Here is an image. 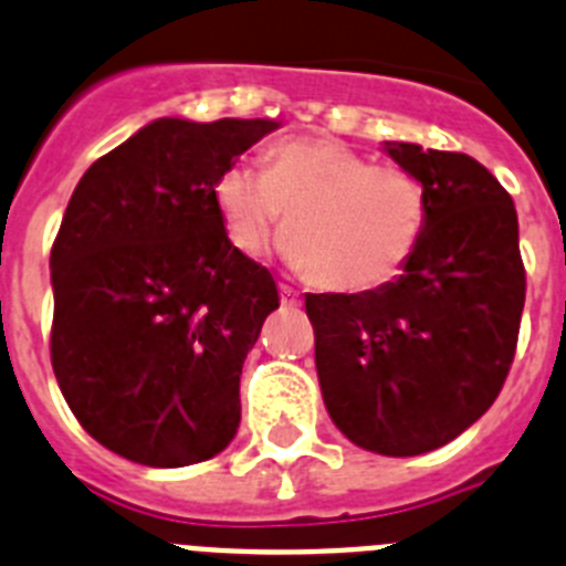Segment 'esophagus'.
Here are the masks:
<instances>
[{
    "label": "esophagus",
    "mask_w": 566,
    "mask_h": 566,
    "mask_svg": "<svg viewBox=\"0 0 566 566\" xmlns=\"http://www.w3.org/2000/svg\"><path fill=\"white\" fill-rule=\"evenodd\" d=\"M279 293H282L284 307H302V296H298V290H293L290 284H282V287H279Z\"/></svg>",
    "instance_id": "obj_1"
}]
</instances>
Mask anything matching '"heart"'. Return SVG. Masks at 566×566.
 <instances>
[{
  "label": "heart",
  "mask_w": 566,
  "mask_h": 566,
  "mask_svg": "<svg viewBox=\"0 0 566 566\" xmlns=\"http://www.w3.org/2000/svg\"><path fill=\"white\" fill-rule=\"evenodd\" d=\"M213 201L230 244L244 255L262 253L290 213L284 259L336 293H373L396 282L430 222L419 176L373 165L324 136L276 142L268 170L253 159L230 161L216 176Z\"/></svg>",
  "instance_id": "obj_1"
}]
</instances>
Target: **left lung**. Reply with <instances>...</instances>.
<instances>
[{"label":"left lung","instance_id":"8db88e82","mask_svg":"<svg viewBox=\"0 0 566 566\" xmlns=\"http://www.w3.org/2000/svg\"><path fill=\"white\" fill-rule=\"evenodd\" d=\"M419 176L430 222L396 282L307 293L333 424L370 453L421 455L479 421L507 378L527 276L510 193L473 156L387 142Z\"/></svg>","mask_w":566,"mask_h":566}]
</instances>
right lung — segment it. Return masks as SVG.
Wrapping results in <instances>:
<instances>
[{
	"instance_id": "1",
	"label": "right lung",
	"mask_w": 566,
	"mask_h": 566,
	"mask_svg": "<svg viewBox=\"0 0 566 566\" xmlns=\"http://www.w3.org/2000/svg\"><path fill=\"white\" fill-rule=\"evenodd\" d=\"M270 119H156L78 179L51 250V361L78 424L147 467L208 461L242 419L239 376L279 307L216 210L224 165Z\"/></svg>"
}]
</instances>
